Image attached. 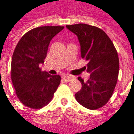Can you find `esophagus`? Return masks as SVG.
Wrapping results in <instances>:
<instances>
[{"instance_id":"34e87169","label":"esophagus","mask_w":134,"mask_h":134,"mask_svg":"<svg viewBox=\"0 0 134 134\" xmlns=\"http://www.w3.org/2000/svg\"><path fill=\"white\" fill-rule=\"evenodd\" d=\"M62 77H63V79H64L65 81L69 82L73 78V76L69 75H64L62 76Z\"/></svg>"}]
</instances>
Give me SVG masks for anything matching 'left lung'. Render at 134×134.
<instances>
[{"label":"left lung","mask_w":134,"mask_h":134,"mask_svg":"<svg viewBox=\"0 0 134 134\" xmlns=\"http://www.w3.org/2000/svg\"><path fill=\"white\" fill-rule=\"evenodd\" d=\"M66 27L77 36L82 58L88 62L85 67L90 74L87 82L78 77L82 88L75 94L76 100L88 109L100 108L111 98L118 81V52L108 36L100 28L85 24Z\"/></svg>","instance_id":"1"}]
</instances>
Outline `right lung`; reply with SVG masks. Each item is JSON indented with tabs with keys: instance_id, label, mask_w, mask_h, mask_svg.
<instances>
[{
	"instance_id": "obj_1",
	"label": "right lung",
	"mask_w": 134,
	"mask_h": 134,
	"mask_svg": "<svg viewBox=\"0 0 134 134\" xmlns=\"http://www.w3.org/2000/svg\"><path fill=\"white\" fill-rule=\"evenodd\" d=\"M64 26H40L29 31L16 45L11 60V80L19 100L33 109L52 100L61 81L59 75L41 71L52 38Z\"/></svg>"
}]
</instances>
